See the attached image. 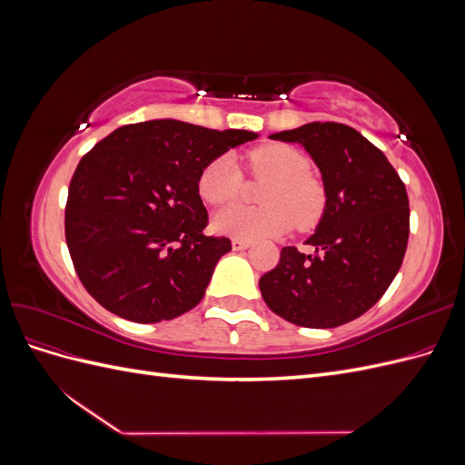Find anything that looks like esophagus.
<instances>
[{
  "mask_svg": "<svg viewBox=\"0 0 465 465\" xmlns=\"http://www.w3.org/2000/svg\"><path fill=\"white\" fill-rule=\"evenodd\" d=\"M250 244H252L250 241H242V238H232V250H234V252L246 250Z\"/></svg>",
  "mask_w": 465,
  "mask_h": 465,
  "instance_id": "esophagus-1",
  "label": "esophagus"
}]
</instances>
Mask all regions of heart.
<instances>
[{"label":"heart","instance_id":"1","mask_svg":"<svg viewBox=\"0 0 465 465\" xmlns=\"http://www.w3.org/2000/svg\"><path fill=\"white\" fill-rule=\"evenodd\" d=\"M250 168L258 176L272 178L260 200L262 207L229 205L213 215V229L221 234L256 241L275 236L292 227L311 229L323 215L326 190L311 173L304 153L283 143L262 145L248 154ZM200 195L213 205L229 203L242 190V173L232 154L224 153L209 161L198 178Z\"/></svg>","mask_w":465,"mask_h":465}]
</instances>
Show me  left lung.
<instances>
[{
  "mask_svg": "<svg viewBox=\"0 0 465 465\" xmlns=\"http://www.w3.org/2000/svg\"><path fill=\"white\" fill-rule=\"evenodd\" d=\"M311 154L326 190V207L306 244L281 250L260 279L265 304L304 328H337L362 316L400 272L410 238V200L386 154L357 130L311 122L270 135Z\"/></svg>",
  "mask_w": 465,
  "mask_h": 465,
  "instance_id": "1",
  "label": "left lung"
}]
</instances>
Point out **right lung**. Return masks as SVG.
<instances>
[{
    "label": "right lung",
    "instance_id": "add662e5",
    "mask_svg": "<svg viewBox=\"0 0 465 465\" xmlns=\"http://www.w3.org/2000/svg\"><path fill=\"white\" fill-rule=\"evenodd\" d=\"M260 137L180 120L122 125L77 164L65 205V242L83 287L137 323L178 318L198 304L224 236H207L198 178L219 154Z\"/></svg>",
    "mask_w": 465,
    "mask_h": 465
}]
</instances>
